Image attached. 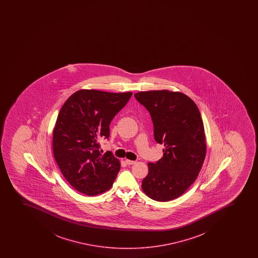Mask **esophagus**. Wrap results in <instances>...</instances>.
Segmentation results:
<instances>
[{"label":"esophagus","instance_id":"esophagus-1","mask_svg":"<svg viewBox=\"0 0 258 258\" xmlns=\"http://www.w3.org/2000/svg\"><path fill=\"white\" fill-rule=\"evenodd\" d=\"M125 163L129 164V165H133V164H135V163H136V161H132L129 160V159H126V160H125Z\"/></svg>","mask_w":258,"mask_h":258}]
</instances>
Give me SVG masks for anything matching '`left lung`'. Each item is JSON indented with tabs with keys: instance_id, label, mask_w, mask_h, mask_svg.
<instances>
[{
	"instance_id": "8db88e82",
	"label": "left lung",
	"mask_w": 258,
	"mask_h": 258,
	"mask_svg": "<svg viewBox=\"0 0 258 258\" xmlns=\"http://www.w3.org/2000/svg\"><path fill=\"white\" fill-rule=\"evenodd\" d=\"M134 96L151 114L155 140L164 145L160 160L148 163L143 191L157 202H169L195 182L204 163L207 145L201 113L183 93L151 90Z\"/></svg>"
}]
</instances>
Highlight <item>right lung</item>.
Instances as JSON below:
<instances>
[{"instance_id":"right-lung-1","label":"right lung","mask_w":258,"mask_h":258,"mask_svg":"<svg viewBox=\"0 0 258 258\" xmlns=\"http://www.w3.org/2000/svg\"><path fill=\"white\" fill-rule=\"evenodd\" d=\"M132 92L81 89L60 110L53 130V155L62 175L77 191L97 196L113 186L120 169L111 151L101 154L99 140L108 139L109 124Z\"/></svg>"}]
</instances>
